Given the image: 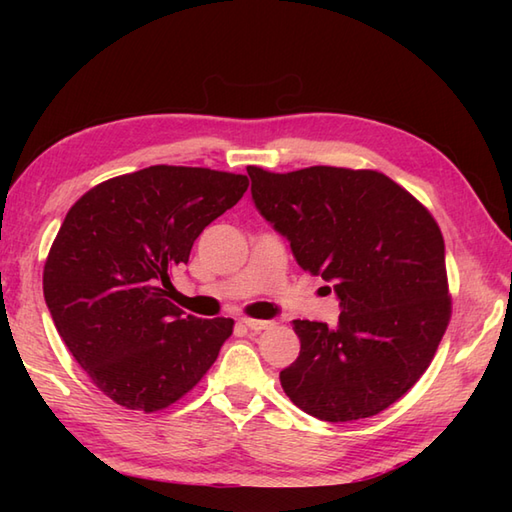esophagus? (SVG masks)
I'll return each mask as SVG.
<instances>
[{
  "label": "esophagus",
  "instance_id": "1",
  "mask_svg": "<svg viewBox=\"0 0 512 512\" xmlns=\"http://www.w3.org/2000/svg\"><path fill=\"white\" fill-rule=\"evenodd\" d=\"M242 323L246 325L248 330H255V332H262V330H270L273 328V321H264V319H248V317H244L242 319Z\"/></svg>",
  "mask_w": 512,
  "mask_h": 512
}]
</instances>
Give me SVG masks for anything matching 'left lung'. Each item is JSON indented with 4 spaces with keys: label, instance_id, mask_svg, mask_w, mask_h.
Returning <instances> with one entry per match:
<instances>
[{
    "label": "left lung",
    "instance_id": "obj_1",
    "mask_svg": "<svg viewBox=\"0 0 512 512\" xmlns=\"http://www.w3.org/2000/svg\"><path fill=\"white\" fill-rule=\"evenodd\" d=\"M246 171L257 211L341 301L336 328L292 321L301 352L279 374L281 387L319 420L376 416L418 383L449 325L440 226L378 171Z\"/></svg>",
    "mask_w": 512,
    "mask_h": 512
}]
</instances>
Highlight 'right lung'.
I'll use <instances>...</instances> for the list:
<instances>
[{
  "mask_svg": "<svg viewBox=\"0 0 512 512\" xmlns=\"http://www.w3.org/2000/svg\"><path fill=\"white\" fill-rule=\"evenodd\" d=\"M248 189L239 173L156 165L74 202L43 266L63 343L116 405L158 411L200 383L233 319H198L167 299L173 268Z\"/></svg>",
  "mask_w": 512,
  "mask_h": 512,
  "instance_id": "right-lung-1",
  "label": "right lung"
}]
</instances>
